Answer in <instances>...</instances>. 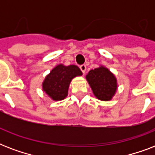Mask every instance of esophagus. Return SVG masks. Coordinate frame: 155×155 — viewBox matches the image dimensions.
<instances>
[{"label": "esophagus", "instance_id": "obj_1", "mask_svg": "<svg viewBox=\"0 0 155 155\" xmlns=\"http://www.w3.org/2000/svg\"><path fill=\"white\" fill-rule=\"evenodd\" d=\"M80 70H81V71L83 72V74H84L85 71H86V66H85L84 64H82V65L80 66Z\"/></svg>", "mask_w": 155, "mask_h": 155}]
</instances>
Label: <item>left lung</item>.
<instances>
[{
	"mask_svg": "<svg viewBox=\"0 0 155 155\" xmlns=\"http://www.w3.org/2000/svg\"><path fill=\"white\" fill-rule=\"evenodd\" d=\"M86 79L96 97L101 101H110L117 88V79L104 67L91 70L86 75Z\"/></svg>",
	"mask_w": 155,
	"mask_h": 155,
	"instance_id": "obj_1",
	"label": "left lung"
}]
</instances>
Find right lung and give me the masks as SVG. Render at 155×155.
Masks as SVG:
<instances>
[{
  "mask_svg": "<svg viewBox=\"0 0 155 155\" xmlns=\"http://www.w3.org/2000/svg\"><path fill=\"white\" fill-rule=\"evenodd\" d=\"M82 75L77 66H56L42 83V89L54 101H61L68 96V87L73 78Z\"/></svg>",
  "mask_w": 155,
  "mask_h": 155,
  "instance_id": "right-lung-1",
  "label": "right lung"
}]
</instances>
